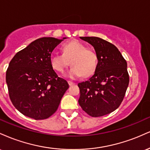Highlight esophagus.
Returning <instances> with one entry per match:
<instances>
[{
  "mask_svg": "<svg viewBox=\"0 0 150 150\" xmlns=\"http://www.w3.org/2000/svg\"><path fill=\"white\" fill-rule=\"evenodd\" d=\"M68 84H69L70 86H72V85H75V83H74V82H71V81H68Z\"/></svg>",
  "mask_w": 150,
  "mask_h": 150,
  "instance_id": "1",
  "label": "esophagus"
}]
</instances>
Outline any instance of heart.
Segmentation results:
<instances>
[{
    "label": "heart",
    "instance_id": "b5f03b06",
    "mask_svg": "<svg viewBox=\"0 0 150 150\" xmlns=\"http://www.w3.org/2000/svg\"><path fill=\"white\" fill-rule=\"evenodd\" d=\"M63 54H53L50 58L51 66L56 71L63 73L71 63L66 75L70 78L92 75L97 67V56L92 49L78 41H71L62 46Z\"/></svg>",
    "mask_w": 150,
    "mask_h": 150
}]
</instances>
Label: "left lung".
I'll return each instance as SVG.
<instances>
[{"mask_svg": "<svg viewBox=\"0 0 150 150\" xmlns=\"http://www.w3.org/2000/svg\"><path fill=\"white\" fill-rule=\"evenodd\" d=\"M80 39L94 47L98 63L94 75L78 84L79 104L89 116H104L119 107L123 100L129 84L127 62L107 41L95 37Z\"/></svg>", "mask_w": 150, "mask_h": 150, "instance_id": "obj_1", "label": "left lung"}]
</instances>
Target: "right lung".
Segmentation results:
<instances>
[{
    "mask_svg": "<svg viewBox=\"0 0 150 150\" xmlns=\"http://www.w3.org/2000/svg\"><path fill=\"white\" fill-rule=\"evenodd\" d=\"M62 41L53 37L38 39L17 53L10 62L6 71L10 99L26 116L35 120L49 118L69 87L50 63L53 50Z\"/></svg>",
    "mask_w": 150,
    "mask_h": 150,
    "instance_id": "1",
    "label": "right lung"
}]
</instances>
